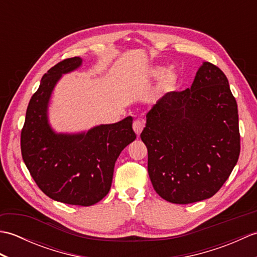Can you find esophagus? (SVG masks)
<instances>
[{"label": "esophagus", "mask_w": 257, "mask_h": 257, "mask_svg": "<svg viewBox=\"0 0 257 257\" xmlns=\"http://www.w3.org/2000/svg\"><path fill=\"white\" fill-rule=\"evenodd\" d=\"M145 127V122L141 121V120H135L134 123H133V128H134V132L137 134V136L139 137V135L143 132V129Z\"/></svg>", "instance_id": "obj_1"}]
</instances>
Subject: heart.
<instances>
[{
  "label": "heart",
  "mask_w": 257,
  "mask_h": 257,
  "mask_svg": "<svg viewBox=\"0 0 257 257\" xmlns=\"http://www.w3.org/2000/svg\"><path fill=\"white\" fill-rule=\"evenodd\" d=\"M165 72H166L165 67H156L151 70L150 75L151 77L154 78H160ZM179 84H180V79H179L178 74L176 72H173V70H169V72H167L166 74L162 76L159 84V88L163 92H172L178 89Z\"/></svg>",
  "instance_id": "1"
}]
</instances>
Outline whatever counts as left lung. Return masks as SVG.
I'll use <instances>...</instances> for the list:
<instances>
[{
    "instance_id": "obj_1",
    "label": "left lung",
    "mask_w": 257,
    "mask_h": 257,
    "mask_svg": "<svg viewBox=\"0 0 257 257\" xmlns=\"http://www.w3.org/2000/svg\"><path fill=\"white\" fill-rule=\"evenodd\" d=\"M140 137L151 183L162 199L188 204L214 195L241 150L237 103L224 73L204 62L191 88L158 100Z\"/></svg>"
}]
</instances>
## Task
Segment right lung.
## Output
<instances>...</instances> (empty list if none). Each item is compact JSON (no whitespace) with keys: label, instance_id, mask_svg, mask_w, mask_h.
I'll use <instances>...</instances> for the list:
<instances>
[{"label":"right lung","instance_id":"obj_1","mask_svg":"<svg viewBox=\"0 0 257 257\" xmlns=\"http://www.w3.org/2000/svg\"><path fill=\"white\" fill-rule=\"evenodd\" d=\"M81 62L80 57L64 59L43 76L27 106L21 151L32 178L47 196L66 204L89 206L109 192L114 162L136 134L130 116L87 133L53 132L47 120L52 91L62 75L78 68Z\"/></svg>","mask_w":257,"mask_h":257}]
</instances>
